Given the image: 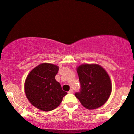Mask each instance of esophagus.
<instances>
[{"instance_id":"esophagus-1","label":"esophagus","mask_w":134,"mask_h":134,"mask_svg":"<svg viewBox=\"0 0 134 134\" xmlns=\"http://www.w3.org/2000/svg\"><path fill=\"white\" fill-rule=\"evenodd\" d=\"M68 93H74V91L72 89H70V91H69V92H68Z\"/></svg>"}]
</instances>
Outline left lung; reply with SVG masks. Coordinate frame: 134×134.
Here are the masks:
<instances>
[{
  "label": "left lung",
  "mask_w": 134,
  "mask_h": 134,
  "mask_svg": "<svg viewBox=\"0 0 134 134\" xmlns=\"http://www.w3.org/2000/svg\"><path fill=\"white\" fill-rule=\"evenodd\" d=\"M80 83L79 92L75 96L83 107L95 109L107 102L112 91V84L107 72L97 64H83L77 67Z\"/></svg>",
  "instance_id": "obj_1"
}]
</instances>
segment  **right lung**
Wrapping results in <instances>:
<instances>
[{"label": "right lung", "mask_w": 134, "mask_h": 134, "mask_svg": "<svg viewBox=\"0 0 134 134\" xmlns=\"http://www.w3.org/2000/svg\"><path fill=\"white\" fill-rule=\"evenodd\" d=\"M58 71V66L43 63L35 67L27 77L25 82L27 98L32 105L40 110H54L67 94L55 79Z\"/></svg>", "instance_id": "right-lung-1"}]
</instances>
